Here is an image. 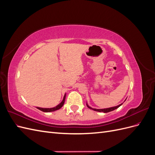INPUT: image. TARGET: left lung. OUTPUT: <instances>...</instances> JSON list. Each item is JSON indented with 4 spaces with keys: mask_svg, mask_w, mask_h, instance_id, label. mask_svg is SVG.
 <instances>
[{
    "mask_svg": "<svg viewBox=\"0 0 155 155\" xmlns=\"http://www.w3.org/2000/svg\"><path fill=\"white\" fill-rule=\"evenodd\" d=\"M122 104H120V105H118V106H116V107H110V108H107V109H93V108H92V107H89L87 104V106L89 108V109H92V110H95V111H97V112H104V113H106V112H110V111L114 110H115V109H118V108L119 107H120V106H121V105H122Z\"/></svg>",
    "mask_w": 155,
    "mask_h": 155,
    "instance_id": "8db88e82",
    "label": "left lung"
}]
</instances>
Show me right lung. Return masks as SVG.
Segmentation results:
<instances>
[{
	"label": "right lung",
	"instance_id": "add662e5",
	"mask_svg": "<svg viewBox=\"0 0 155 155\" xmlns=\"http://www.w3.org/2000/svg\"><path fill=\"white\" fill-rule=\"evenodd\" d=\"M65 96H66V95L64 94V96L63 97V101L61 102L58 105H57V106L55 107H53V108H41V107H37V109H38L40 110L43 111V112H53V111H55L56 110H58V109H61V108L63 106L64 103V100H65Z\"/></svg>",
	"mask_w": 155,
	"mask_h": 155
}]
</instances>
